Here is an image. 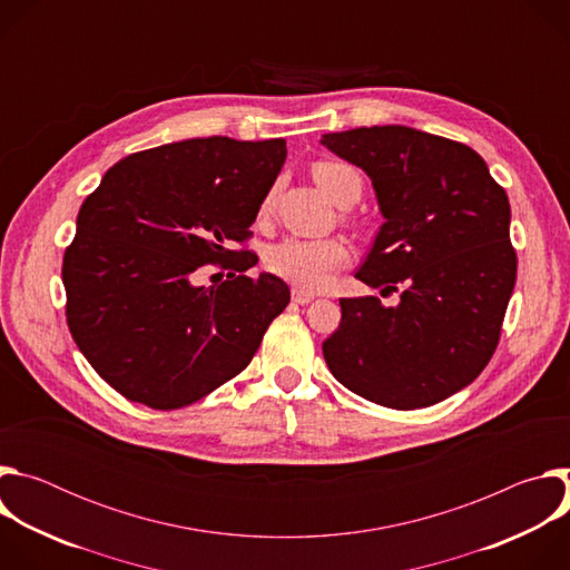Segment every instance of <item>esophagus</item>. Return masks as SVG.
Wrapping results in <instances>:
<instances>
[{
  "instance_id": "obj_1",
  "label": "esophagus",
  "mask_w": 570,
  "mask_h": 570,
  "mask_svg": "<svg viewBox=\"0 0 570 570\" xmlns=\"http://www.w3.org/2000/svg\"><path fill=\"white\" fill-rule=\"evenodd\" d=\"M291 297H293V302H297V304H308V302H313V293H308V291H302V288H293L291 291Z\"/></svg>"
}]
</instances>
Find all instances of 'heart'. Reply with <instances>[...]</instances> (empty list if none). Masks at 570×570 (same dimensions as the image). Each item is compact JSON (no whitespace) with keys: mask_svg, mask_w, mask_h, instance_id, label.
<instances>
[{"mask_svg":"<svg viewBox=\"0 0 570 570\" xmlns=\"http://www.w3.org/2000/svg\"><path fill=\"white\" fill-rule=\"evenodd\" d=\"M311 174L317 187L336 203L354 187L361 191L358 174L343 161H317ZM347 262L350 250L338 238H284L266 253V266L273 275L308 293L330 286Z\"/></svg>","mask_w":570,"mask_h":570,"instance_id":"obj_1","label":"heart"}]
</instances>
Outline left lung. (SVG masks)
Listing matches in <instances>:
<instances>
[{"mask_svg":"<svg viewBox=\"0 0 570 570\" xmlns=\"http://www.w3.org/2000/svg\"><path fill=\"white\" fill-rule=\"evenodd\" d=\"M361 167L385 218L356 273L379 297H343L322 343L332 374L396 411L433 405L469 385L497 352L517 282L510 200L469 146L409 126L320 139Z\"/></svg>","mask_w":570,"mask_h":570,"instance_id":"obj_1","label":"left lung"}]
</instances>
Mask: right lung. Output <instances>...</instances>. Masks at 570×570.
Listing matches in <instances>:
<instances>
[{
  "instance_id": "right-lung-1",
  "label": "right lung",
  "mask_w": 570,
  "mask_h": 570,
  "mask_svg": "<svg viewBox=\"0 0 570 570\" xmlns=\"http://www.w3.org/2000/svg\"><path fill=\"white\" fill-rule=\"evenodd\" d=\"M286 159L284 139L196 137L132 153L80 205L65 250L69 332L119 394L155 411L207 396L248 367L288 286L248 277V229ZM228 277L207 289L197 271Z\"/></svg>"
}]
</instances>
